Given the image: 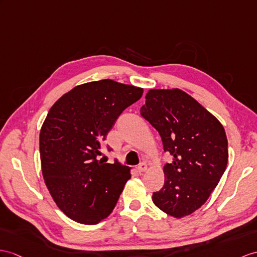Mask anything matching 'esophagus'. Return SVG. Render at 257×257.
Here are the masks:
<instances>
[{
    "label": "esophagus",
    "instance_id": "34e87169",
    "mask_svg": "<svg viewBox=\"0 0 257 257\" xmlns=\"http://www.w3.org/2000/svg\"><path fill=\"white\" fill-rule=\"evenodd\" d=\"M146 170H147L146 162H142V164H140L139 167H137V171H139V172H145Z\"/></svg>",
    "mask_w": 257,
    "mask_h": 257
}]
</instances>
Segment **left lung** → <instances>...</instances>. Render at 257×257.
<instances>
[{"label": "left lung", "instance_id": "obj_1", "mask_svg": "<svg viewBox=\"0 0 257 257\" xmlns=\"http://www.w3.org/2000/svg\"><path fill=\"white\" fill-rule=\"evenodd\" d=\"M141 108L158 131L165 152L173 157L164 167L165 184L153 202L166 214L182 218L201 208L228 164V141L222 124L185 91L150 89Z\"/></svg>", "mask_w": 257, "mask_h": 257}]
</instances>
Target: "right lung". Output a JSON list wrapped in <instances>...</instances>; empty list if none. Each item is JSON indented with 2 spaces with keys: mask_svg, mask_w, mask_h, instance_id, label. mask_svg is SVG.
<instances>
[{
  "mask_svg": "<svg viewBox=\"0 0 257 257\" xmlns=\"http://www.w3.org/2000/svg\"><path fill=\"white\" fill-rule=\"evenodd\" d=\"M143 88L112 79L64 93L49 110L39 137L42 176L56 206L83 224H96L115 207L130 168L97 160L101 144Z\"/></svg>",
  "mask_w": 257,
  "mask_h": 257,
  "instance_id": "add662e5",
  "label": "right lung"
}]
</instances>
